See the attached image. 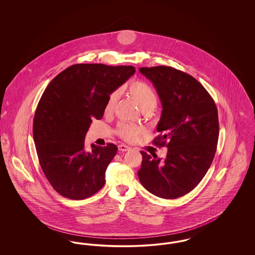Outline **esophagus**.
Returning <instances> with one entry per match:
<instances>
[{"instance_id":"34e87169","label":"esophagus","mask_w":255,"mask_h":255,"mask_svg":"<svg viewBox=\"0 0 255 255\" xmlns=\"http://www.w3.org/2000/svg\"><path fill=\"white\" fill-rule=\"evenodd\" d=\"M131 148L129 146L125 145V144H120L119 145V150L122 151V152H126V151H129Z\"/></svg>"}]
</instances>
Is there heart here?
I'll use <instances>...</instances> for the list:
<instances>
[{"label": "heart", "instance_id": "b5f03b06", "mask_svg": "<svg viewBox=\"0 0 255 255\" xmlns=\"http://www.w3.org/2000/svg\"><path fill=\"white\" fill-rule=\"evenodd\" d=\"M129 96L133 98V101L138 105L142 112L153 111L156 108L158 103V97L155 91L145 82L136 80L131 82L127 88ZM120 94L119 92H114L110 95L106 105L105 112L107 114L112 113L116 104L119 100ZM117 133L121 135L123 139L127 141H133L138 134L142 133V129L132 123H121L117 128Z\"/></svg>", "mask_w": 255, "mask_h": 255}]
</instances>
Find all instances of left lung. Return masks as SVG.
I'll return each mask as SVG.
<instances>
[{
	"label": "left lung",
	"mask_w": 255,
	"mask_h": 255,
	"mask_svg": "<svg viewBox=\"0 0 255 255\" xmlns=\"http://www.w3.org/2000/svg\"><path fill=\"white\" fill-rule=\"evenodd\" d=\"M157 90L162 105L153 143L166 146L163 160L142 155L137 175L146 190L163 199L189 193L203 180L215 156L218 111L204 86L193 76L172 67L140 68Z\"/></svg>",
	"instance_id": "8db88e82"
}]
</instances>
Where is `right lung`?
Masks as SVG:
<instances>
[{
    "label": "right lung",
    "mask_w": 255,
    "mask_h": 255,
    "mask_svg": "<svg viewBox=\"0 0 255 255\" xmlns=\"http://www.w3.org/2000/svg\"><path fill=\"white\" fill-rule=\"evenodd\" d=\"M134 72L133 66L75 64L56 75L43 93L33 139L41 168L61 196L83 200L103 187L118 147L92 144L86 151V133L94 119H102L110 95Z\"/></svg>",
    "instance_id": "obj_1"
}]
</instances>
